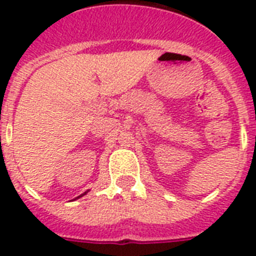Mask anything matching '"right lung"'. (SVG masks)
<instances>
[{"label": "right lung", "mask_w": 256, "mask_h": 256, "mask_svg": "<svg viewBox=\"0 0 256 256\" xmlns=\"http://www.w3.org/2000/svg\"><path fill=\"white\" fill-rule=\"evenodd\" d=\"M85 194H86V192H85ZM85 194H82V195H80V196H77V198H81V196H84V195H85ZM77 198H76V199H77Z\"/></svg>", "instance_id": "1"}]
</instances>
